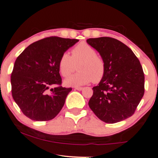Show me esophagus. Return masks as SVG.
Segmentation results:
<instances>
[{
    "label": "esophagus",
    "mask_w": 158,
    "mask_h": 158,
    "mask_svg": "<svg viewBox=\"0 0 158 158\" xmlns=\"http://www.w3.org/2000/svg\"><path fill=\"white\" fill-rule=\"evenodd\" d=\"M74 89L76 90H78V91H81L83 89V87H80V86H76V87H74Z\"/></svg>",
    "instance_id": "esophagus-1"
}]
</instances>
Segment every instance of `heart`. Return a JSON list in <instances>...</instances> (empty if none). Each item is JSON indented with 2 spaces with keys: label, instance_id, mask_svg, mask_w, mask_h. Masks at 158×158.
Masks as SVG:
<instances>
[{
  "label": "heart",
  "instance_id": "1",
  "mask_svg": "<svg viewBox=\"0 0 158 158\" xmlns=\"http://www.w3.org/2000/svg\"><path fill=\"white\" fill-rule=\"evenodd\" d=\"M79 71L64 81L66 86H79L90 83L99 82L105 74V63L93 47L88 44H79L72 50V56L64 53L59 61V69L61 76L69 77L76 69Z\"/></svg>",
  "mask_w": 158,
  "mask_h": 158
}]
</instances>
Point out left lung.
Instances as JSON below:
<instances>
[{
    "mask_svg": "<svg viewBox=\"0 0 158 158\" xmlns=\"http://www.w3.org/2000/svg\"><path fill=\"white\" fill-rule=\"evenodd\" d=\"M105 63V74L94 86L89 106L102 121L113 124L134 114L145 92L140 62L125 44L110 37L86 40Z\"/></svg>",
    "mask_w": 158,
    "mask_h": 158,
    "instance_id": "obj_1",
    "label": "left lung"
}]
</instances>
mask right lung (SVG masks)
Returning <instances> with one entry per match:
<instances>
[{"label":"right lung","mask_w":158,"mask_h":158,"mask_svg":"<svg viewBox=\"0 0 158 158\" xmlns=\"http://www.w3.org/2000/svg\"><path fill=\"white\" fill-rule=\"evenodd\" d=\"M78 41L46 38L31 44L18 56L10 77L12 96L28 118L51 120L61 111L72 88L61 86L59 61Z\"/></svg>","instance_id":"1"}]
</instances>
